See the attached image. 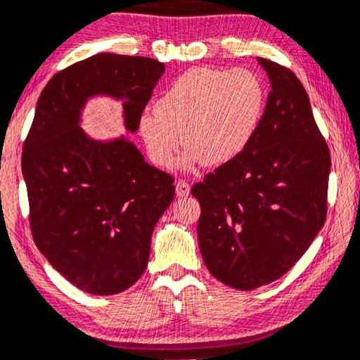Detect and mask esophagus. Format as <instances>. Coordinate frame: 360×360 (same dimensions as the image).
I'll use <instances>...</instances> for the list:
<instances>
[{
    "label": "esophagus",
    "mask_w": 360,
    "mask_h": 360,
    "mask_svg": "<svg viewBox=\"0 0 360 360\" xmlns=\"http://www.w3.org/2000/svg\"><path fill=\"white\" fill-rule=\"evenodd\" d=\"M191 194V186L186 181L176 182V195L178 197H187Z\"/></svg>",
    "instance_id": "34e87169"
}]
</instances>
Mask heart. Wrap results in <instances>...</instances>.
Wrapping results in <instances>:
<instances>
[{
	"label": "heart",
	"instance_id": "obj_1",
	"mask_svg": "<svg viewBox=\"0 0 360 360\" xmlns=\"http://www.w3.org/2000/svg\"><path fill=\"white\" fill-rule=\"evenodd\" d=\"M266 85L249 69L194 68L174 80L139 117V134L152 162L173 166L181 142V163L221 166L248 148L266 108Z\"/></svg>",
	"mask_w": 360,
	"mask_h": 360
}]
</instances>
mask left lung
Returning a JSON list of instances; mask_svg holds the SVG:
<instances>
[{
    "instance_id": "obj_1",
    "label": "left lung",
    "mask_w": 360,
    "mask_h": 360,
    "mask_svg": "<svg viewBox=\"0 0 360 360\" xmlns=\"http://www.w3.org/2000/svg\"><path fill=\"white\" fill-rule=\"evenodd\" d=\"M270 79L252 142L192 187L197 234L218 281L250 291L281 278L317 238L326 218L330 150L296 74L257 58Z\"/></svg>"
}]
</instances>
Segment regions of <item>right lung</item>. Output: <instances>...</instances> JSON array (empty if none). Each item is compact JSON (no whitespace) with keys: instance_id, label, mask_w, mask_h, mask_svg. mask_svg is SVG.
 <instances>
[{"instance_id":"obj_1","label":"right lung","mask_w":360,"mask_h":360,"mask_svg":"<svg viewBox=\"0 0 360 360\" xmlns=\"http://www.w3.org/2000/svg\"><path fill=\"white\" fill-rule=\"evenodd\" d=\"M163 72L152 58L98 53L55 74L37 101L22 152L32 236L84 292H122L143 275L174 186L127 136L90 137L80 127L82 111L95 96H110L122 103L126 131L137 132Z\"/></svg>"}]
</instances>
